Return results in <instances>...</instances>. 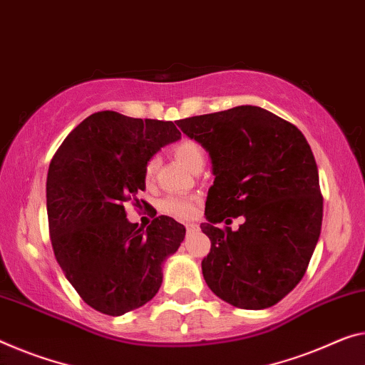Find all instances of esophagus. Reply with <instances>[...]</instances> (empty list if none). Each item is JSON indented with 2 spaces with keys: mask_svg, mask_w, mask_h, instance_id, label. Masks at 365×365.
<instances>
[{
  "mask_svg": "<svg viewBox=\"0 0 365 365\" xmlns=\"http://www.w3.org/2000/svg\"><path fill=\"white\" fill-rule=\"evenodd\" d=\"M184 227H186L187 232H195V230H199L197 223H186V225H184Z\"/></svg>",
  "mask_w": 365,
  "mask_h": 365,
  "instance_id": "esophagus-1",
  "label": "esophagus"
}]
</instances>
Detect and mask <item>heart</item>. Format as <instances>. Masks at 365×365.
I'll use <instances>...</instances> for the list:
<instances>
[{
    "label": "heart",
    "mask_w": 365,
    "mask_h": 365,
    "mask_svg": "<svg viewBox=\"0 0 365 365\" xmlns=\"http://www.w3.org/2000/svg\"><path fill=\"white\" fill-rule=\"evenodd\" d=\"M173 153H175L176 158L181 161V163L189 168L190 171L195 170L197 166H204V150H202L200 145L194 140L184 138L179 140V142L173 147ZM160 166V158L158 156H151L145 165V178L147 181H151L155 178L156 171H158ZM160 209L163 214L171 215L179 220H187V218L194 217L195 214V197H186V195H168L163 200L160 202Z\"/></svg>",
    "instance_id": "obj_1"
}]
</instances>
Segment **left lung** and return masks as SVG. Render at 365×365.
I'll use <instances>...</instances> for the list:
<instances>
[{"mask_svg": "<svg viewBox=\"0 0 365 365\" xmlns=\"http://www.w3.org/2000/svg\"><path fill=\"white\" fill-rule=\"evenodd\" d=\"M178 127L209 151L215 181L205 202L210 253L202 274L230 305L262 310L292 290L322 232L323 197L310 145L290 122L257 106L194 115ZM245 217L237 232L217 223Z\"/></svg>", "mask_w": 365, "mask_h": 365, "instance_id": "obj_1", "label": "left lung"}]
</instances>
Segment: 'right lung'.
Instances as JSON below:
<instances>
[{
    "instance_id": "right-lung-1",
    "label": "right lung",
    "mask_w": 365,
    "mask_h": 365,
    "mask_svg": "<svg viewBox=\"0 0 365 365\" xmlns=\"http://www.w3.org/2000/svg\"><path fill=\"white\" fill-rule=\"evenodd\" d=\"M181 138L170 120L91 114L53 155L47 175L50 241L65 277L86 304L120 317L150 302L163 282V262L186 228L160 215L147 230L127 220L125 202L145 189V165Z\"/></svg>"
}]
</instances>
